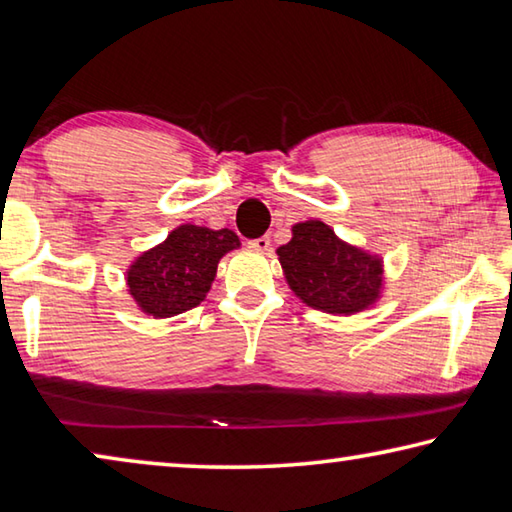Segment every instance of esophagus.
Masks as SVG:
<instances>
[{"label":"esophagus","mask_w":512,"mask_h":512,"mask_svg":"<svg viewBox=\"0 0 512 512\" xmlns=\"http://www.w3.org/2000/svg\"><path fill=\"white\" fill-rule=\"evenodd\" d=\"M249 247L256 249V251H267V249H270V236H261L256 240H249Z\"/></svg>","instance_id":"esophagus-1"}]
</instances>
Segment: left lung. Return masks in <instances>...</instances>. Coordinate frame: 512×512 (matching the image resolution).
<instances>
[{"label":"left lung","instance_id":"1","mask_svg":"<svg viewBox=\"0 0 512 512\" xmlns=\"http://www.w3.org/2000/svg\"><path fill=\"white\" fill-rule=\"evenodd\" d=\"M290 290L306 306L328 315H355L380 299L382 258L335 236L321 220L292 227V240L276 249Z\"/></svg>","mask_w":512,"mask_h":512}]
</instances>
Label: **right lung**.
Instances as JSON below:
<instances>
[{
	"mask_svg": "<svg viewBox=\"0 0 512 512\" xmlns=\"http://www.w3.org/2000/svg\"><path fill=\"white\" fill-rule=\"evenodd\" d=\"M240 240L231 229L213 231L182 224L161 245L143 251L125 272L128 292L141 312L166 319L200 306L218 272V263Z\"/></svg>",
	"mask_w": 512,
	"mask_h": 512,
	"instance_id": "1",
	"label": "right lung"
}]
</instances>
